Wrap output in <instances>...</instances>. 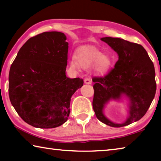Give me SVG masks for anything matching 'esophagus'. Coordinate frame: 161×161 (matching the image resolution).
Listing matches in <instances>:
<instances>
[{"label": "esophagus", "mask_w": 161, "mask_h": 161, "mask_svg": "<svg viewBox=\"0 0 161 161\" xmlns=\"http://www.w3.org/2000/svg\"><path fill=\"white\" fill-rule=\"evenodd\" d=\"M84 81V83H85V84H92V80L89 77L86 78Z\"/></svg>", "instance_id": "obj_1"}]
</instances>
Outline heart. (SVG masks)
<instances>
[{
  "mask_svg": "<svg viewBox=\"0 0 161 161\" xmlns=\"http://www.w3.org/2000/svg\"><path fill=\"white\" fill-rule=\"evenodd\" d=\"M70 66L75 69L81 67L87 68L95 64L94 69L97 72H103L109 66L110 61L107 57L92 47H84L79 49L77 55L70 59Z\"/></svg>",
  "mask_w": 161,
  "mask_h": 161,
  "instance_id": "b5f03b06",
  "label": "heart"
}]
</instances>
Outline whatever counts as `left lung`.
<instances>
[{
	"instance_id": "obj_1",
	"label": "left lung",
	"mask_w": 161,
	"mask_h": 161,
	"mask_svg": "<svg viewBox=\"0 0 161 161\" xmlns=\"http://www.w3.org/2000/svg\"><path fill=\"white\" fill-rule=\"evenodd\" d=\"M119 55L118 61L109 72L92 79L94 83L92 105L97 118L111 127L127 126L145 115L156 91L155 68L142 45L117 37H102ZM130 100V114L127 121L116 124L103 113L104 106L111 99L119 100L123 94Z\"/></svg>"
}]
</instances>
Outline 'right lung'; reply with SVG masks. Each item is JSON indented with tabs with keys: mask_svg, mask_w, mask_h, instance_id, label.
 Listing matches in <instances>:
<instances>
[{
	"mask_svg": "<svg viewBox=\"0 0 161 161\" xmlns=\"http://www.w3.org/2000/svg\"><path fill=\"white\" fill-rule=\"evenodd\" d=\"M60 32H45L27 41L9 72L10 102L24 121L40 129L61 126L69 115L71 97L82 79L67 77L68 42Z\"/></svg>",
	"mask_w": 161,
	"mask_h": 161,
	"instance_id": "right-lung-1",
	"label": "right lung"
}]
</instances>
